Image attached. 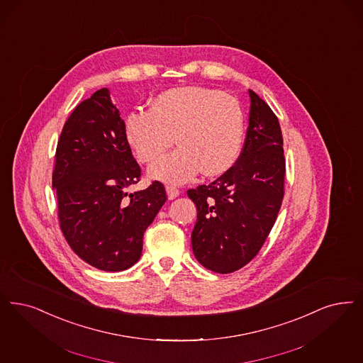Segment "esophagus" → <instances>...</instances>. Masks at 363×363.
Here are the masks:
<instances>
[{
    "label": "esophagus",
    "instance_id": "esophagus-1",
    "mask_svg": "<svg viewBox=\"0 0 363 363\" xmlns=\"http://www.w3.org/2000/svg\"><path fill=\"white\" fill-rule=\"evenodd\" d=\"M166 191H167V197L169 200H174L175 197L179 196V190L174 188V186H166Z\"/></svg>",
    "mask_w": 363,
    "mask_h": 363
}]
</instances>
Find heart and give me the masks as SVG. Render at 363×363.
<instances>
[{
    "mask_svg": "<svg viewBox=\"0 0 363 363\" xmlns=\"http://www.w3.org/2000/svg\"><path fill=\"white\" fill-rule=\"evenodd\" d=\"M243 130L239 101L208 87L169 89L150 109H135L125 118L127 140L143 163L157 160L174 136L179 147L150 167L151 177L170 184H184L200 170L206 177L225 173L240 152Z\"/></svg>",
    "mask_w": 363,
    "mask_h": 363,
    "instance_id": "b5f03b06",
    "label": "heart"
}]
</instances>
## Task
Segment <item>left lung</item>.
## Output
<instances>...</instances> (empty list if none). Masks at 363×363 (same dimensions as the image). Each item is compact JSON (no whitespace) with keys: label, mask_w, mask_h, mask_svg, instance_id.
I'll return each instance as SVG.
<instances>
[{"label":"left lung","mask_w":363,"mask_h":363,"mask_svg":"<svg viewBox=\"0 0 363 363\" xmlns=\"http://www.w3.org/2000/svg\"><path fill=\"white\" fill-rule=\"evenodd\" d=\"M248 94V128L239 160L212 184L188 190L197 208L194 257L220 274L242 269L259 252L284 199L285 157L278 118L255 91Z\"/></svg>","instance_id":"8db88e82"}]
</instances>
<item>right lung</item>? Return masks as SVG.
<instances>
[{"instance_id":"1","label":"right lung","mask_w":363,"mask_h":363,"mask_svg":"<svg viewBox=\"0 0 363 363\" xmlns=\"http://www.w3.org/2000/svg\"><path fill=\"white\" fill-rule=\"evenodd\" d=\"M139 181L125 123L102 87L65 123L52 173L60 230L82 261L104 272L139 261L145 231L167 200L160 181L130 193Z\"/></svg>"}]
</instances>
